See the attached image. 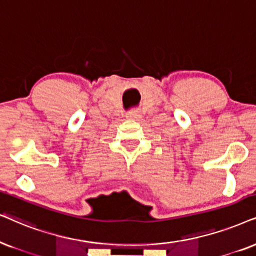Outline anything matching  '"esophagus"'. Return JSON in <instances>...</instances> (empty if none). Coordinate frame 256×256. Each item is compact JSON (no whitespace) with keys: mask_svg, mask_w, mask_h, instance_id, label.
I'll return each mask as SVG.
<instances>
[{"mask_svg":"<svg viewBox=\"0 0 256 256\" xmlns=\"http://www.w3.org/2000/svg\"><path fill=\"white\" fill-rule=\"evenodd\" d=\"M126 116H128V118H131V119H137L140 117V113L137 110H131V111H128L126 113Z\"/></svg>","mask_w":256,"mask_h":256,"instance_id":"esophagus-1","label":"esophagus"}]
</instances>
